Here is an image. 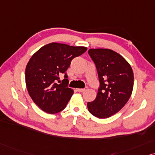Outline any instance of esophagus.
<instances>
[{"label": "esophagus", "instance_id": "obj_1", "mask_svg": "<svg viewBox=\"0 0 155 155\" xmlns=\"http://www.w3.org/2000/svg\"><path fill=\"white\" fill-rule=\"evenodd\" d=\"M87 88H88V87H85L84 88H76V91H77L78 92H84V91H85Z\"/></svg>", "mask_w": 155, "mask_h": 155}]
</instances>
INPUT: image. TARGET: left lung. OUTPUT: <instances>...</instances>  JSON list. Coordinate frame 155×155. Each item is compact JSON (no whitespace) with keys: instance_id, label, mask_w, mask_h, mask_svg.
Returning <instances> with one entry per match:
<instances>
[{"instance_id":"left-lung-1","label":"left lung","mask_w":155,"mask_h":155,"mask_svg":"<svg viewBox=\"0 0 155 155\" xmlns=\"http://www.w3.org/2000/svg\"><path fill=\"white\" fill-rule=\"evenodd\" d=\"M100 82L96 98L88 102V110L98 118L115 114L126 104L133 88L134 75L129 63L108 49H90Z\"/></svg>"}]
</instances>
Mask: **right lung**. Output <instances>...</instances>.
<instances>
[{
    "instance_id": "right-lung-1",
    "label": "right lung",
    "mask_w": 155,
    "mask_h": 155,
    "mask_svg": "<svg viewBox=\"0 0 155 155\" xmlns=\"http://www.w3.org/2000/svg\"><path fill=\"white\" fill-rule=\"evenodd\" d=\"M86 49L85 47L52 42L41 47L31 57L25 69L27 88L35 104L43 111L54 114L65 108L74 94L68 87L66 71L72 59ZM62 74L65 79L61 83L59 76Z\"/></svg>"
}]
</instances>
